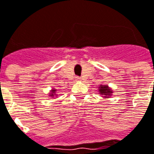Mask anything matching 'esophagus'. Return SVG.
<instances>
[{"instance_id":"34e87169","label":"esophagus","mask_w":154,"mask_h":154,"mask_svg":"<svg viewBox=\"0 0 154 154\" xmlns=\"http://www.w3.org/2000/svg\"><path fill=\"white\" fill-rule=\"evenodd\" d=\"M75 80H78V81H79V80H80V77H79V76H77V77H75Z\"/></svg>"}]
</instances>
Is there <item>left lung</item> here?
<instances>
[{"label": "left lung", "mask_w": 154, "mask_h": 154, "mask_svg": "<svg viewBox=\"0 0 154 154\" xmlns=\"http://www.w3.org/2000/svg\"><path fill=\"white\" fill-rule=\"evenodd\" d=\"M99 92H100L101 94L105 95V97L108 96V98H109V94L111 93V90L107 86H100V87H99Z\"/></svg>", "instance_id": "left-lung-1"}]
</instances>
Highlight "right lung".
Returning <instances> with one entry per match:
<instances>
[{"mask_svg": "<svg viewBox=\"0 0 154 154\" xmlns=\"http://www.w3.org/2000/svg\"><path fill=\"white\" fill-rule=\"evenodd\" d=\"M52 93H51V96H54V93H55V92H56V90H52Z\"/></svg>", "mask_w": 154, "mask_h": 154, "instance_id": "1", "label": "right lung"}]
</instances>
